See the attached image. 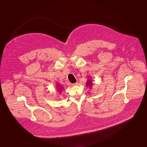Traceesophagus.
I'll return each mask as SVG.
<instances>
[{
  "label": "esophagus",
  "instance_id": "34e87169",
  "mask_svg": "<svg viewBox=\"0 0 147 147\" xmlns=\"http://www.w3.org/2000/svg\"><path fill=\"white\" fill-rule=\"evenodd\" d=\"M78 84V83H73L72 84V86H77Z\"/></svg>",
  "mask_w": 147,
  "mask_h": 147
}]
</instances>
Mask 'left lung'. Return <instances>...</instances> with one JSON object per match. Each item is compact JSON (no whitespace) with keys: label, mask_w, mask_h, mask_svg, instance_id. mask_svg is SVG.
I'll return each instance as SVG.
<instances>
[{"label":"left lung","mask_w":147,"mask_h":147,"mask_svg":"<svg viewBox=\"0 0 147 147\" xmlns=\"http://www.w3.org/2000/svg\"><path fill=\"white\" fill-rule=\"evenodd\" d=\"M86 85L87 87H89V88H91V86H92V80H90V79H89L88 78V80L86 82Z\"/></svg>","instance_id":"1"}]
</instances>
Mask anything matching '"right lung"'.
<instances>
[{"label":"right lung","instance_id":"1","mask_svg":"<svg viewBox=\"0 0 147 147\" xmlns=\"http://www.w3.org/2000/svg\"><path fill=\"white\" fill-rule=\"evenodd\" d=\"M57 88H57V90H58V92H61L62 90H63V87H61V86H60V84H57Z\"/></svg>","mask_w":147,"mask_h":147}]
</instances>
